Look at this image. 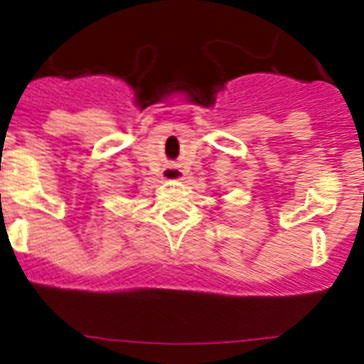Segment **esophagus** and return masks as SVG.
<instances>
[{"label": "esophagus", "instance_id": "34e87169", "mask_svg": "<svg viewBox=\"0 0 364 364\" xmlns=\"http://www.w3.org/2000/svg\"><path fill=\"white\" fill-rule=\"evenodd\" d=\"M162 178L164 180H182L184 178V171H182V169L176 166H169L162 171Z\"/></svg>", "mask_w": 364, "mask_h": 364}]
</instances>
